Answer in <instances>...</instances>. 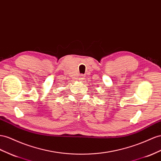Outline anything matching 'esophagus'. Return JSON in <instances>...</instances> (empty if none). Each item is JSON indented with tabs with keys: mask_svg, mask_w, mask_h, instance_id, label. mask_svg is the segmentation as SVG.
Segmentation results:
<instances>
[{
	"mask_svg": "<svg viewBox=\"0 0 161 161\" xmlns=\"http://www.w3.org/2000/svg\"><path fill=\"white\" fill-rule=\"evenodd\" d=\"M84 78H85V76H83V75H80V77H79V80H82L84 79Z\"/></svg>",
	"mask_w": 161,
	"mask_h": 161,
	"instance_id": "1",
	"label": "esophagus"
}]
</instances>
